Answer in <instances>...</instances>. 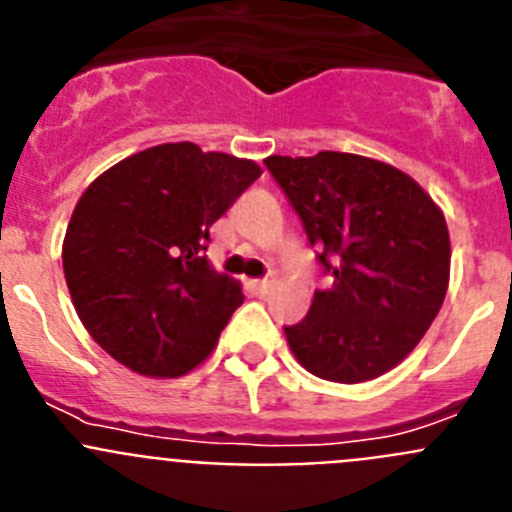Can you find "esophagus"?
I'll list each match as a JSON object with an SVG mask.
<instances>
[{
  "label": "esophagus",
  "instance_id": "34e87169",
  "mask_svg": "<svg viewBox=\"0 0 512 512\" xmlns=\"http://www.w3.org/2000/svg\"><path fill=\"white\" fill-rule=\"evenodd\" d=\"M253 287L259 289L261 295H264V292H269L271 289V279H256V282H253Z\"/></svg>",
  "mask_w": 512,
  "mask_h": 512
}]
</instances>
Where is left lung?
Segmentation results:
<instances>
[{
  "instance_id": "left-lung-1",
  "label": "left lung",
  "mask_w": 512,
  "mask_h": 512,
  "mask_svg": "<svg viewBox=\"0 0 512 512\" xmlns=\"http://www.w3.org/2000/svg\"><path fill=\"white\" fill-rule=\"evenodd\" d=\"M333 274L302 323L284 328L307 372L359 384L395 369L449 289L446 217L413 176L377 158L320 151L264 161Z\"/></svg>"
}]
</instances>
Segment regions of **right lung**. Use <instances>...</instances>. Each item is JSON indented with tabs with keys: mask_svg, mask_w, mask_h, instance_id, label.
Listing matches in <instances>:
<instances>
[{
	"mask_svg": "<svg viewBox=\"0 0 512 512\" xmlns=\"http://www.w3.org/2000/svg\"><path fill=\"white\" fill-rule=\"evenodd\" d=\"M259 176L251 158L184 140L122 158L89 184L63 238V274L76 315L112 359L174 379L215 351L243 289L202 251L210 225Z\"/></svg>",
	"mask_w": 512,
	"mask_h": 512,
	"instance_id": "right-lung-1",
	"label": "right lung"
}]
</instances>
